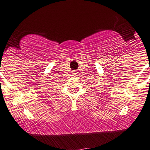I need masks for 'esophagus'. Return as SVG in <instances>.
<instances>
[{
    "mask_svg": "<svg viewBox=\"0 0 150 150\" xmlns=\"http://www.w3.org/2000/svg\"><path fill=\"white\" fill-rule=\"evenodd\" d=\"M76 74H77L76 71H73V72H72V75H73L74 76H75V75H76Z\"/></svg>",
    "mask_w": 150,
    "mask_h": 150,
    "instance_id": "esophagus-1",
    "label": "esophagus"
}]
</instances>
